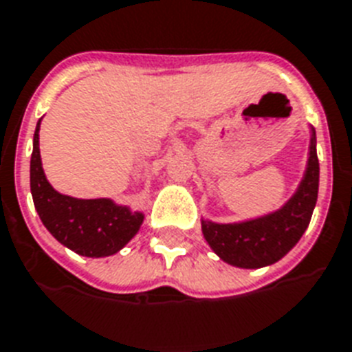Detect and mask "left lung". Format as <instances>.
Returning a JSON list of instances; mask_svg holds the SVG:
<instances>
[{"label": "left lung", "mask_w": 352, "mask_h": 352, "mask_svg": "<svg viewBox=\"0 0 352 352\" xmlns=\"http://www.w3.org/2000/svg\"><path fill=\"white\" fill-rule=\"evenodd\" d=\"M318 184L316 132L311 127L305 173L291 198L280 209L249 220L218 223L201 218L205 241L220 260L232 267L261 269L276 263L296 245L307 230L318 199Z\"/></svg>", "instance_id": "8db88e82"}]
</instances>
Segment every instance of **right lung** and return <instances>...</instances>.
Wrapping results in <instances>:
<instances>
[{
	"instance_id": "obj_1",
	"label": "right lung",
	"mask_w": 352,
	"mask_h": 352,
	"mask_svg": "<svg viewBox=\"0 0 352 352\" xmlns=\"http://www.w3.org/2000/svg\"><path fill=\"white\" fill-rule=\"evenodd\" d=\"M39 125H36L30 158V192L39 220L50 234L76 254L105 258L120 252L138 234L145 214L111 198H74L49 184L39 154Z\"/></svg>"
}]
</instances>
